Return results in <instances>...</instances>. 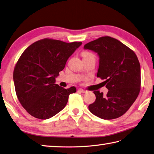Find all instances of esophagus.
<instances>
[{"label": "esophagus", "instance_id": "obj_1", "mask_svg": "<svg viewBox=\"0 0 154 154\" xmlns=\"http://www.w3.org/2000/svg\"><path fill=\"white\" fill-rule=\"evenodd\" d=\"M79 91H80L81 93H83V94L86 93V92H87L86 90H85V89H82V88H79Z\"/></svg>", "mask_w": 154, "mask_h": 154}]
</instances>
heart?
<instances>
[{"label":"heart","mask_w":154,"mask_h":154,"mask_svg":"<svg viewBox=\"0 0 154 154\" xmlns=\"http://www.w3.org/2000/svg\"><path fill=\"white\" fill-rule=\"evenodd\" d=\"M82 56L83 58H85L88 57H90V56H93V54H91V53H89V52H83Z\"/></svg>","instance_id":"obj_1"}]
</instances>
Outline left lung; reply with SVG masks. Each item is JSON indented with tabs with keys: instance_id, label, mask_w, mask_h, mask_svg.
Returning a JSON list of instances; mask_svg holds the SVG:
<instances>
[{
	"instance_id": "left-lung-1",
	"label": "left lung",
	"mask_w": 154,
	"mask_h": 154,
	"mask_svg": "<svg viewBox=\"0 0 154 154\" xmlns=\"http://www.w3.org/2000/svg\"><path fill=\"white\" fill-rule=\"evenodd\" d=\"M84 49L99 57L97 77L104 79L108 89L106 96L94 91L96 101L89 110L105 120L121 116L135 101L140 91L141 67L132 50L115 38L104 36L86 44Z\"/></svg>"
}]
</instances>
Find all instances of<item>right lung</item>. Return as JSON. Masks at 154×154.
Here are the masks:
<instances>
[{
  "label": "right lung",
  "instance_id": "add662e5",
  "mask_svg": "<svg viewBox=\"0 0 154 154\" xmlns=\"http://www.w3.org/2000/svg\"><path fill=\"white\" fill-rule=\"evenodd\" d=\"M82 44L45 38L25 50L14 69L13 81L19 102L31 115L51 118L65 107L69 95L76 92L74 86L66 89L55 82Z\"/></svg>",
  "mask_w": 154,
  "mask_h": 154
}]
</instances>
